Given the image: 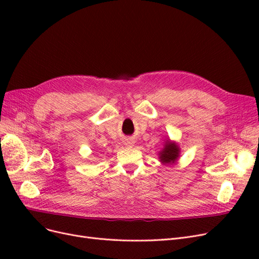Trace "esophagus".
Listing matches in <instances>:
<instances>
[{"instance_id":"34e87169","label":"esophagus","mask_w":259,"mask_h":259,"mask_svg":"<svg viewBox=\"0 0 259 259\" xmlns=\"http://www.w3.org/2000/svg\"><path fill=\"white\" fill-rule=\"evenodd\" d=\"M126 145H128V146H131V145H132V143H131V142H128V143H127V144H126Z\"/></svg>"}]
</instances>
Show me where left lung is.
Instances as JSON below:
<instances>
[{"instance_id":"left-lung-1","label":"left lung","mask_w":259,"mask_h":259,"mask_svg":"<svg viewBox=\"0 0 259 259\" xmlns=\"http://www.w3.org/2000/svg\"><path fill=\"white\" fill-rule=\"evenodd\" d=\"M178 153H179L178 147L173 143L166 142L165 146L163 148V150L160 152L161 162L165 164H173L178 158Z\"/></svg>"}]
</instances>
